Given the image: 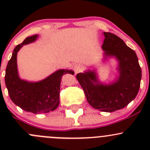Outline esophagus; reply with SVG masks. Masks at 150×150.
Masks as SVG:
<instances>
[{"label": "esophagus", "mask_w": 150, "mask_h": 150, "mask_svg": "<svg viewBox=\"0 0 150 150\" xmlns=\"http://www.w3.org/2000/svg\"><path fill=\"white\" fill-rule=\"evenodd\" d=\"M73 70L75 71V73H78V72H81L83 69L82 67H81V65H79V64H75V65L73 66Z\"/></svg>", "instance_id": "obj_1"}]
</instances>
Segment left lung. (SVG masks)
I'll use <instances>...</instances> for the list:
<instances>
[{"instance_id":"1","label":"left lung","mask_w":150,"mask_h":150,"mask_svg":"<svg viewBox=\"0 0 150 150\" xmlns=\"http://www.w3.org/2000/svg\"><path fill=\"white\" fill-rule=\"evenodd\" d=\"M104 54L115 57L119 62L118 79L113 83L102 84L91 71L78 73L76 78L91 107L99 111L112 112L124 108L135 99L139 90L142 69L135 51L121 38L111 33L104 32Z\"/></svg>"}]
</instances>
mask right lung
<instances>
[{"label": "right lung", "mask_w": 150, "mask_h": 150, "mask_svg": "<svg viewBox=\"0 0 150 150\" xmlns=\"http://www.w3.org/2000/svg\"><path fill=\"white\" fill-rule=\"evenodd\" d=\"M38 35L28 37L13 49L6 69L5 82L12 102L26 112L38 114L54 111L59 104L60 83L64 74L73 71L59 69L46 79L36 83L21 80L18 76L16 55L24 45L35 41Z\"/></svg>", "instance_id": "1"}]
</instances>
